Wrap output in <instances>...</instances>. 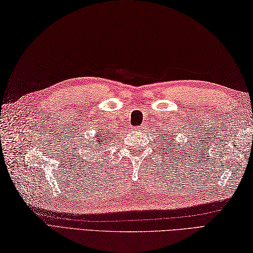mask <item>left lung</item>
Masks as SVG:
<instances>
[{
    "label": "left lung",
    "mask_w": 253,
    "mask_h": 253,
    "mask_svg": "<svg viewBox=\"0 0 253 253\" xmlns=\"http://www.w3.org/2000/svg\"><path fill=\"white\" fill-rule=\"evenodd\" d=\"M168 143L170 144V138H169V140H168ZM172 146H173V143H172Z\"/></svg>",
    "instance_id": "left-lung-1"
}]
</instances>
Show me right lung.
Segmentation results:
<instances>
[{
    "instance_id": "obj_1",
    "label": "right lung",
    "mask_w": 253,
    "mask_h": 253,
    "mask_svg": "<svg viewBox=\"0 0 253 253\" xmlns=\"http://www.w3.org/2000/svg\"><path fill=\"white\" fill-rule=\"evenodd\" d=\"M107 137H108V135H107V133H105V130L102 131V133L101 132H98V134H97V140H96V144H95V146L96 147H99V144L100 143H106V141H107ZM101 148V147H100Z\"/></svg>"
}]
</instances>
